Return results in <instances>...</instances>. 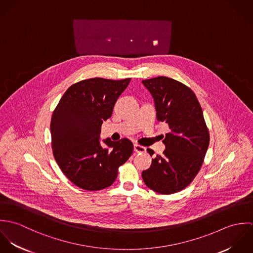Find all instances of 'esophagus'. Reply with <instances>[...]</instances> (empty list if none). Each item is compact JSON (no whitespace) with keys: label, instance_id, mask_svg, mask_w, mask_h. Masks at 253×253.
I'll return each mask as SVG.
<instances>
[{"label":"esophagus","instance_id":"34e87169","mask_svg":"<svg viewBox=\"0 0 253 253\" xmlns=\"http://www.w3.org/2000/svg\"><path fill=\"white\" fill-rule=\"evenodd\" d=\"M133 148H134V151L136 153H143V152L146 151V148L143 147V146H141V145L134 144Z\"/></svg>","mask_w":253,"mask_h":253}]
</instances>
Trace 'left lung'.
Returning <instances> with one entry per match:
<instances>
[{"label": "left lung", "instance_id": "8db88e82", "mask_svg": "<svg viewBox=\"0 0 253 253\" xmlns=\"http://www.w3.org/2000/svg\"><path fill=\"white\" fill-rule=\"evenodd\" d=\"M151 92L157 120L170 131L163 140L166 150L143 170L147 187L160 194H173L186 188L200 171L210 144V132L202 107L193 90L168 77L142 81ZM153 156L154 151L147 149Z\"/></svg>", "mask_w": 253, "mask_h": 253}]
</instances>
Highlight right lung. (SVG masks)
Instances as JSON below:
<instances>
[{"label": "right lung", "mask_w": 253, "mask_h": 253, "mask_svg": "<svg viewBox=\"0 0 253 253\" xmlns=\"http://www.w3.org/2000/svg\"><path fill=\"white\" fill-rule=\"evenodd\" d=\"M130 78L113 81L87 79L72 84L54 109L51 122V148L65 176L79 188L97 191L111 186L118 169L131 156L133 144L127 138H110L100 144L103 121L112 116L114 105Z\"/></svg>", "instance_id": "obj_1"}]
</instances>
